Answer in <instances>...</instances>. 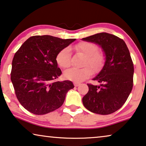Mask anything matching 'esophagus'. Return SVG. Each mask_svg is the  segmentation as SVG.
<instances>
[{
	"label": "esophagus",
	"instance_id": "obj_1",
	"mask_svg": "<svg viewBox=\"0 0 146 146\" xmlns=\"http://www.w3.org/2000/svg\"><path fill=\"white\" fill-rule=\"evenodd\" d=\"M74 84L75 87H78V86H80V83H78V82H74Z\"/></svg>",
	"mask_w": 146,
	"mask_h": 146
}]
</instances>
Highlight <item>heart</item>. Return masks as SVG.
<instances>
[{
  "mask_svg": "<svg viewBox=\"0 0 146 146\" xmlns=\"http://www.w3.org/2000/svg\"><path fill=\"white\" fill-rule=\"evenodd\" d=\"M78 53L86 56L84 66H89L95 72H99L103 68L105 61V56L103 52L98 51L96 45L90 42H81L74 47ZM57 64L62 68H66L71 64L70 50L68 47L62 48L56 55ZM88 66L82 68H71L64 72V76L74 82H81L92 74V71Z\"/></svg>",
  "mask_w": 146,
  "mask_h": 146,
  "instance_id": "obj_1",
  "label": "heart"
}]
</instances>
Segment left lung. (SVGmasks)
Listing matches in <instances>:
<instances>
[{
    "label": "left lung",
    "instance_id": "left-lung-1",
    "mask_svg": "<svg viewBox=\"0 0 146 146\" xmlns=\"http://www.w3.org/2000/svg\"><path fill=\"white\" fill-rule=\"evenodd\" d=\"M82 40L99 45L105 56L103 67L93 78L100 85L88 84L89 91L82 103L92 113L109 115L122 107L132 90L134 64L129 50L123 40L107 33Z\"/></svg>",
    "mask_w": 146,
    "mask_h": 146
}]
</instances>
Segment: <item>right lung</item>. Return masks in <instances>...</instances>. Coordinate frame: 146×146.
Masks as SVG:
<instances>
[{"label":"right lung","mask_w":146,"mask_h":146,"mask_svg":"<svg viewBox=\"0 0 146 146\" xmlns=\"http://www.w3.org/2000/svg\"><path fill=\"white\" fill-rule=\"evenodd\" d=\"M75 40L35 35L27 39L14 54L11 81L19 102L30 113L45 115L58 109L67 92L74 88L69 80H54L62 74L56 55Z\"/></svg>","instance_id":"1"}]
</instances>
